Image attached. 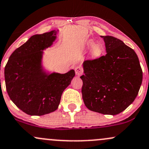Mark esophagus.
<instances>
[{
  "mask_svg": "<svg viewBox=\"0 0 149 149\" xmlns=\"http://www.w3.org/2000/svg\"><path fill=\"white\" fill-rule=\"evenodd\" d=\"M75 72H76V76H81V75L83 73L82 68L80 66L76 67V68H75Z\"/></svg>",
  "mask_w": 149,
  "mask_h": 149,
  "instance_id": "34e87169",
  "label": "esophagus"
}]
</instances>
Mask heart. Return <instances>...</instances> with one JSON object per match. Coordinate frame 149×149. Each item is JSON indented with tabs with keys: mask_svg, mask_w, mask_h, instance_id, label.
I'll list each match as a JSON object with an SVG mask.
<instances>
[{
	"mask_svg": "<svg viewBox=\"0 0 149 149\" xmlns=\"http://www.w3.org/2000/svg\"><path fill=\"white\" fill-rule=\"evenodd\" d=\"M88 47H91V55L95 58H98V57L101 56L103 54L104 48L102 45L100 44H95L93 45L92 42H88Z\"/></svg>",
	"mask_w": 149,
	"mask_h": 149,
	"instance_id": "1",
	"label": "heart"
}]
</instances>
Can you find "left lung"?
<instances>
[{"instance_id":"obj_1","label":"left lung","mask_w":149,"mask_h":149,"mask_svg":"<svg viewBox=\"0 0 149 149\" xmlns=\"http://www.w3.org/2000/svg\"><path fill=\"white\" fill-rule=\"evenodd\" d=\"M107 54L83 63L82 96L85 105L103 114H120L134 102L143 73L135 52L122 40L101 36Z\"/></svg>"}]
</instances>
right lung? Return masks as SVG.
<instances>
[{"label": "right lung", "mask_w": 149, "mask_h": 149, "mask_svg": "<svg viewBox=\"0 0 149 149\" xmlns=\"http://www.w3.org/2000/svg\"><path fill=\"white\" fill-rule=\"evenodd\" d=\"M58 30L32 36L13 52L5 67L6 91L13 103L29 115L41 116L56 110L63 91L75 76L49 73L42 66L43 50L53 45Z\"/></svg>", "instance_id": "right-lung-1"}]
</instances>
